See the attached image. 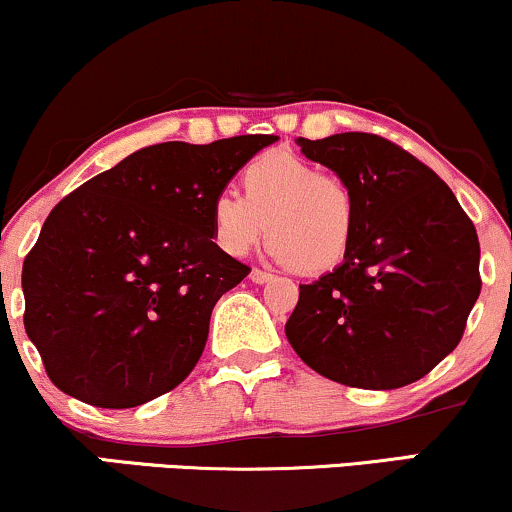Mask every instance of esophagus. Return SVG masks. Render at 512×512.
Here are the masks:
<instances>
[{
	"label": "esophagus",
	"instance_id": "esophagus-1",
	"mask_svg": "<svg viewBox=\"0 0 512 512\" xmlns=\"http://www.w3.org/2000/svg\"><path fill=\"white\" fill-rule=\"evenodd\" d=\"M248 279H250L252 283H257V286H262V283H269V281H274V274H269V272H262V269H252Z\"/></svg>",
	"mask_w": 512,
	"mask_h": 512
}]
</instances>
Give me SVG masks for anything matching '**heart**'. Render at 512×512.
Wrapping results in <instances>:
<instances>
[{
	"instance_id": "1",
	"label": "heart",
	"mask_w": 512,
	"mask_h": 512,
	"mask_svg": "<svg viewBox=\"0 0 512 512\" xmlns=\"http://www.w3.org/2000/svg\"><path fill=\"white\" fill-rule=\"evenodd\" d=\"M243 197L221 190L212 200V236L226 255L243 257L267 226L272 255L303 274H322L348 257L355 238V195L317 164L272 152L245 166Z\"/></svg>"
}]
</instances>
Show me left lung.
<instances>
[{"mask_svg": "<svg viewBox=\"0 0 512 512\" xmlns=\"http://www.w3.org/2000/svg\"><path fill=\"white\" fill-rule=\"evenodd\" d=\"M355 195V238L334 272L300 286L286 336L307 367L355 389L422 379L463 338L482 291L479 238L453 190L374 133L298 138Z\"/></svg>", "mask_w": 512, "mask_h": 512, "instance_id": "8db88e82", "label": "left lung"}]
</instances>
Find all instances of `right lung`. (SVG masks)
I'll use <instances>...</instances> for the list:
<instances>
[{
    "mask_svg": "<svg viewBox=\"0 0 512 512\" xmlns=\"http://www.w3.org/2000/svg\"><path fill=\"white\" fill-rule=\"evenodd\" d=\"M276 135L143 147L66 195L23 262L26 334L59 391L135 408L176 389L250 269L214 243L212 200Z\"/></svg>",
    "mask_w": 512,
    "mask_h": 512,
    "instance_id": "right-lung-1",
    "label": "right lung"
}]
</instances>
